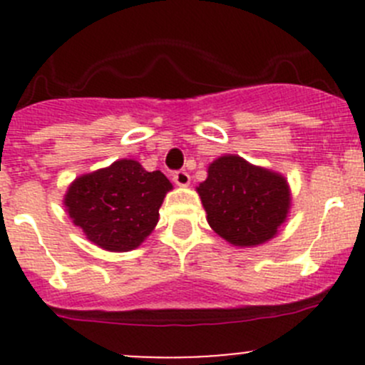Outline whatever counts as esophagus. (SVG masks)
Instances as JSON below:
<instances>
[{"instance_id":"esophagus-1","label":"esophagus","mask_w":365,"mask_h":365,"mask_svg":"<svg viewBox=\"0 0 365 365\" xmlns=\"http://www.w3.org/2000/svg\"><path fill=\"white\" fill-rule=\"evenodd\" d=\"M173 182L180 187H187L190 183V175L187 171H183V169H180V171L173 173Z\"/></svg>"}]
</instances>
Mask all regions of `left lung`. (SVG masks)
Here are the masks:
<instances>
[{
	"mask_svg": "<svg viewBox=\"0 0 365 365\" xmlns=\"http://www.w3.org/2000/svg\"><path fill=\"white\" fill-rule=\"evenodd\" d=\"M197 192L212 230L242 247L270 240L289 210L286 180L237 155L212 162Z\"/></svg>",
	"mask_w": 365,
	"mask_h": 365,
	"instance_id": "8db88e82",
	"label": "left lung"
}]
</instances>
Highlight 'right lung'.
I'll return each mask as SVG.
<instances>
[{
  "label": "right lung",
  "instance_id": "1",
  "mask_svg": "<svg viewBox=\"0 0 365 365\" xmlns=\"http://www.w3.org/2000/svg\"><path fill=\"white\" fill-rule=\"evenodd\" d=\"M173 185L160 171L148 173L135 160H116L79 176L65 196L73 224L98 247L127 252L159 222V208Z\"/></svg>",
  "mask_w": 365,
  "mask_h": 365
}]
</instances>
